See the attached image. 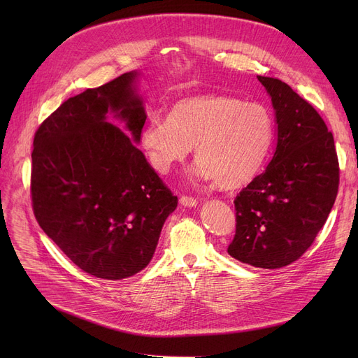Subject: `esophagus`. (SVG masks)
Wrapping results in <instances>:
<instances>
[{"mask_svg": "<svg viewBox=\"0 0 358 358\" xmlns=\"http://www.w3.org/2000/svg\"><path fill=\"white\" fill-rule=\"evenodd\" d=\"M180 203H181V206H184V208H196L199 201L190 196H181Z\"/></svg>", "mask_w": 358, "mask_h": 358, "instance_id": "esophagus-1", "label": "esophagus"}]
</instances>
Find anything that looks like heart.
<instances>
[{"mask_svg":"<svg viewBox=\"0 0 358 358\" xmlns=\"http://www.w3.org/2000/svg\"><path fill=\"white\" fill-rule=\"evenodd\" d=\"M274 135V116L266 104L206 94L176 101L165 120L146 122L141 145L150 166L162 176L194 146V177L215 178L222 189H238L259 173Z\"/></svg>","mask_w":358,"mask_h":358,"instance_id":"b5f03b06","label":"heart"}]
</instances>
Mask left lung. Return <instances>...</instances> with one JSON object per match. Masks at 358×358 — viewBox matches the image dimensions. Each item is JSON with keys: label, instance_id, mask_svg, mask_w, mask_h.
Returning <instances> with one entry per match:
<instances>
[{"label": "left lung", "instance_id": "1", "mask_svg": "<svg viewBox=\"0 0 358 358\" xmlns=\"http://www.w3.org/2000/svg\"><path fill=\"white\" fill-rule=\"evenodd\" d=\"M275 113L277 145L266 171L235 199V259L257 268L292 264L312 245L338 193L334 136L317 111L290 85L259 77Z\"/></svg>", "mask_w": 358, "mask_h": 358}]
</instances>
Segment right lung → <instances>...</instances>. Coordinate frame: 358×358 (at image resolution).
I'll use <instances>...</instances> for the list:
<instances>
[{"label": "right lung", "instance_id": "right-lung-1", "mask_svg": "<svg viewBox=\"0 0 358 358\" xmlns=\"http://www.w3.org/2000/svg\"><path fill=\"white\" fill-rule=\"evenodd\" d=\"M138 78L126 72L68 99L33 141L37 222L75 266L104 280L149 264L178 203L136 146L146 120ZM108 114L125 130L107 122Z\"/></svg>", "mask_w": 358, "mask_h": 358}]
</instances>
